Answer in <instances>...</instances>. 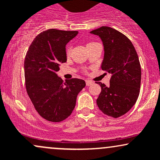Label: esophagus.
I'll return each mask as SVG.
<instances>
[{"instance_id":"34e87169","label":"esophagus","mask_w":160,"mask_h":160,"mask_svg":"<svg viewBox=\"0 0 160 160\" xmlns=\"http://www.w3.org/2000/svg\"><path fill=\"white\" fill-rule=\"evenodd\" d=\"M86 86H91L92 84L93 83L92 81H91V80H86Z\"/></svg>"}]
</instances>
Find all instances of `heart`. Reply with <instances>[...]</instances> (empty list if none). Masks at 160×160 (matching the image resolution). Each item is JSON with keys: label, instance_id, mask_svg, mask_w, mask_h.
Wrapping results in <instances>:
<instances>
[{"label": "heart", "instance_id": "heart-1", "mask_svg": "<svg viewBox=\"0 0 160 160\" xmlns=\"http://www.w3.org/2000/svg\"><path fill=\"white\" fill-rule=\"evenodd\" d=\"M66 52H67V54L68 55H69L70 54V52H71V49H70L69 47H68L67 50H66Z\"/></svg>", "mask_w": 160, "mask_h": 160}]
</instances>
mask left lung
I'll return each mask as SVG.
<instances>
[{
  "instance_id": "1",
  "label": "left lung",
  "mask_w": 160,
  "mask_h": 160,
  "mask_svg": "<svg viewBox=\"0 0 160 160\" xmlns=\"http://www.w3.org/2000/svg\"><path fill=\"white\" fill-rule=\"evenodd\" d=\"M90 34L102 40L104 51L102 69L111 74L109 86L97 82L102 87L97 104L104 114L117 118L127 113L138 98L141 80L138 56L127 37L112 28L102 26Z\"/></svg>"
}]
</instances>
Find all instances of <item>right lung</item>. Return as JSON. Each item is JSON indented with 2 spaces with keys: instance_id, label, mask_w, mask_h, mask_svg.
<instances>
[{
  "instance_id": "obj_1",
  "label": "right lung",
  "mask_w": 160,
  "mask_h": 160,
  "mask_svg": "<svg viewBox=\"0 0 160 160\" xmlns=\"http://www.w3.org/2000/svg\"><path fill=\"white\" fill-rule=\"evenodd\" d=\"M77 31L49 29L33 40L24 62L27 93L36 111L45 120L61 122L72 113L83 80L65 82L58 76L61 63L67 62L66 44L78 35Z\"/></svg>"
}]
</instances>
